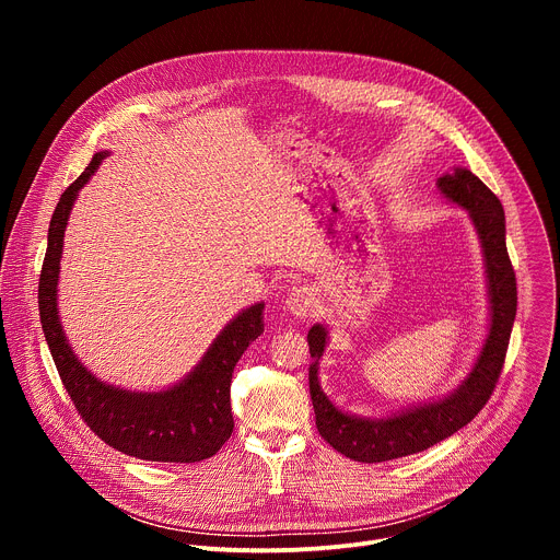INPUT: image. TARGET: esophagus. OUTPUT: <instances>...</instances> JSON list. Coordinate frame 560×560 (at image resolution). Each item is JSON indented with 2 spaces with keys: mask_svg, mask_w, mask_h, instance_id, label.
<instances>
[{
  "mask_svg": "<svg viewBox=\"0 0 560 560\" xmlns=\"http://www.w3.org/2000/svg\"><path fill=\"white\" fill-rule=\"evenodd\" d=\"M285 305H288L290 314H294L299 318H305L314 307V292L310 288H296V290L290 292Z\"/></svg>",
  "mask_w": 560,
  "mask_h": 560,
  "instance_id": "34e87169",
  "label": "esophagus"
}]
</instances>
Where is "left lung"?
Returning a JSON list of instances; mask_svg holds the SVG:
<instances>
[{
  "label": "left lung",
  "instance_id": "1",
  "mask_svg": "<svg viewBox=\"0 0 560 560\" xmlns=\"http://www.w3.org/2000/svg\"><path fill=\"white\" fill-rule=\"evenodd\" d=\"M439 190L469 212L478 238H481L492 303L490 332L469 376L456 392L441 398V401L374 421L337 410L324 394L322 385H318V359L324 357L328 332L324 326H312L307 332L312 357L307 378L316 430L326 443L352 460L381 463L401 458L452 436L490 401L505 363L516 316V275L505 246L503 206L481 179L465 168L443 175L439 179Z\"/></svg>",
  "mask_w": 560,
  "mask_h": 560
}]
</instances>
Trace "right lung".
<instances>
[{"label":"right lung","mask_w":560,"mask_h":560,"mask_svg":"<svg viewBox=\"0 0 560 560\" xmlns=\"http://www.w3.org/2000/svg\"><path fill=\"white\" fill-rule=\"evenodd\" d=\"M104 156L106 152H97L86 171L63 190L50 219L39 275V318L46 343L79 417L104 443L143 460L197 463L214 456L232 434V372L248 346L264 335V303L232 318L201 363L171 389L128 392L95 378L72 354L61 332L57 279L70 208Z\"/></svg>","instance_id":"obj_1"}]
</instances>
